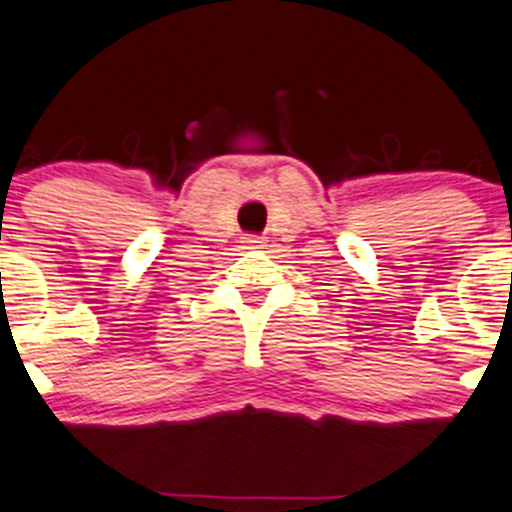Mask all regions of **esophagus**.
Instances as JSON below:
<instances>
[{"label":"esophagus","mask_w":512,"mask_h":512,"mask_svg":"<svg viewBox=\"0 0 512 512\" xmlns=\"http://www.w3.org/2000/svg\"><path fill=\"white\" fill-rule=\"evenodd\" d=\"M249 244L251 246H263V239H261V236H249Z\"/></svg>","instance_id":"34e87169"}]
</instances>
